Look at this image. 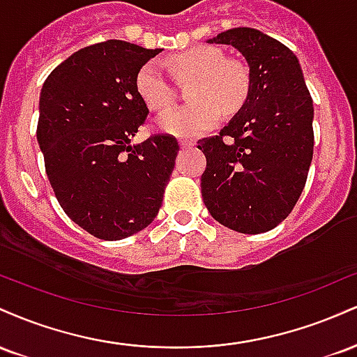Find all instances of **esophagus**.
I'll return each instance as SVG.
<instances>
[{
    "mask_svg": "<svg viewBox=\"0 0 357 357\" xmlns=\"http://www.w3.org/2000/svg\"><path fill=\"white\" fill-rule=\"evenodd\" d=\"M196 142L191 141V139H183V141H179V146L183 147V149H186V147H192Z\"/></svg>",
    "mask_w": 357,
    "mask_h": 357,
    "instance_id": "esophagus-1",
    "label": "esophagus"
}]
</instances>
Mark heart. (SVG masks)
I'll list each match as a JSON object with an SVG mask.
<instances>
[{
  "mask_svg": "<svg viewBox=\"0 0 357 357\" xmlns=\"http://www.w3.org/2000/svg\"><path fill=\"white\" fill-rule=\"evenodd\" d=\"M171 68L179 80H191L190 99L184 107L166 110L158 117V129L176 137H198L213 129L221 119V109L235 114L247 104L252 79L243 63L227 60L215 47H195L171 56ZM136 90L153 110L169 107L174 89L158 61L149 60L139 68Z\"/></svg>",
  "mask_w": 357,
  "mask_h": 357,
  "instance_id": "obj_1",
  "label": "heart"
}]
</instances>
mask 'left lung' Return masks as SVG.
<instances>
[{
  "mask_svg": "<svg viewBox=\"0 0 357 357\" xmlns=\"http://www.w3.org/2000/svg\"><path fill=\"white\" fill-rule=\"evenodd\" d=\"M208 43L231 45L247 60V104L198 141L206 155L202 195L223 227L257 235L282 223L304 190L314 154V105L290 48L255 28H233Z\"/></svg>",
  "mask_w": 357,
  "mask_h": 357,
  "instance_id": "left-lung-1",
  "label": "left lung"
}]
</instances>
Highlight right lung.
I'll use <instances>...</instances> for the list:
<instances>
[{
  "instance_id": "1",
  "label": "right lung",
  "mask_w": 357,
  "mask_h": 357,
  "mask_svg": "<svg viewBox=\"0 0 357 357\" xmlns=\"http://www.w3.org/2000/svg\"><path fill=\"white\" fill-rule=\"evenodd\" d=\"M159 52L122 40L90 45L61 61L40 93L36 139L48 181L68 218L100 240L153 223L174 169L176 137L130 144L149 114L136 75Z\"/></svg>"
}]
</instances>
